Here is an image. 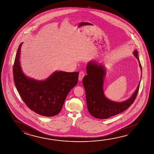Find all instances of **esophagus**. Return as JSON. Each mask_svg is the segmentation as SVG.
Instances as JSON below:
<instances>
[{"label":"esophagus","instance_id":"obj_1","mask_svg":"<svg viewBox=\"0 0 154 154\" xmlns=\"http://www.w3.org/2000/svg\"><path fill=\"white\" fill-rule=\"evenodd\" d=\"M84 76H85V73H84L83 71H80L79 75V77H78V80L79 81H82Z\"/></svg>","mask_w":154,"mask_h":154}]
</instances>
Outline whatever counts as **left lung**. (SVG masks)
Wrapping results in <instances>:
<instances>
[{
    "mask_svg": "<svg viewBox=\"0 0 154 154\" xmlns=\"http://www.w3.org/2000/svg\"><path fill=\"white\" fill-rule=\"evenodd\" d=\"M138 52L135 50L134 55L137 59L142 71V66ZM96 61H90L86 66L87 75L83 79L86 104L89 113L95 118L106 119L121 113L129 107L137 97L140 82L132 96L123 102H116L106 98L103 91V81L105 75L104 66L97 64Z\"/></svg>",
    "mask_w": 154,
    "mask_h": 154,
    "instance_id": "obj_1",
    "label": "left lung"
}]
</instances>
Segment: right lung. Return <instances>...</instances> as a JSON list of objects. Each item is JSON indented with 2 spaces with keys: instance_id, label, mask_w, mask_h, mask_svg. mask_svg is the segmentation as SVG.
Instances as JSON below:
<instances>
[{
  "instance_id": "add662e5",
  "label": "right lung",
  "mask_w": 154,
  "mask_h": 154,
  "mask_svg": "<svg viewBox=\"0 0 154 154\" xmlns=\"http://www.w3.org/2000/svg\"><path fill=\"white\" fill-rule=\"evenodd\" d=\"M22 44L19 45L13 66L17 90L25 104L35 113L46 117L56 116L62 110L69 92L78 83L79 72L56 71L45 81L28 78L19 62Z\"/></svg>"
}]
</instances>
